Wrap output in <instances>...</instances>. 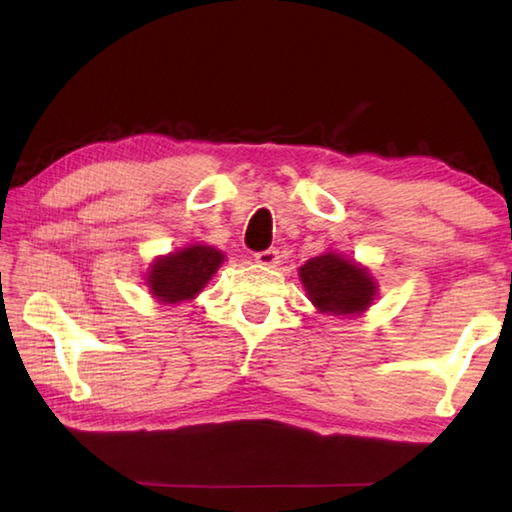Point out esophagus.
<instances>
[{"mask_svg":"<svg viewBox=\"0 0 512 512\" xmlns=\"http://www.w3.org/2000/svg\"><path fill=\"white\" fill-rule=\"evenodd\" d=\"M255 262L262 264V266L273 268L277 262H280V250H277V248H266V250H262V253L255 255Z\"/></svg>","mask_w":512,"mask_h":512,"instance_id":"obj_1","label":"esophagus"}]
</instances>
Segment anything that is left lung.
Masks as SVG:
<instances>
[{"label":"left lung","mask_w":512,"mask_h":512,"mask_svg":"<svg viewBox=\"0 0 512 512\" xmlns=\"http://www.w3.org/2000/svg\"><path fill=\"white\" fill-rule=\"evenodd\" d=\"M300 282L320 314L359 316L377 296L368 268L339 253H323L300 266Z\"/></svg>","instance_id":"obj_1"}]
</instances>
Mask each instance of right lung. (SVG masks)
Returning a JSON list of instances; mask_svg holds the SVG:
<instances>
[{
    "mask_svg": "<svg viewBox=\"0 0 512 512\" xmlns=\"http://www.w3.org/2000/svg\"><path fill=\"white\" fill-rule=\"evenodd\" d=\"M223 253L212 246L194 244L176 253L158 257L151 264L146 275L151 296L164 302V305H176V302L196 298L212 275L223 264Z\"/></svg>",
    "mask_w": 512,
    "mask_h": 512,
    "instance_id": "right-lung-1",
    "label": "right lung"
}]
</instances>
